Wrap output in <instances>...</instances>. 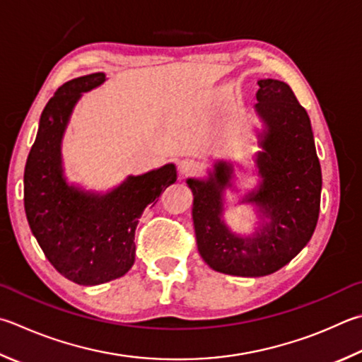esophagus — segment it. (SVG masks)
Listing matches in <instances>:
<instances>
[{
    "label": "esophagus",
    "instance_id": "1",
    "mask_svg": "<svg viewBox=\"0 0 362 362\" xmlns=\"http://www.w3.org/2000/svg\"><path fill=\"white\" fill-rule=\"evenodd\" d=\"M198 168H199L198 163H196L194 160H183V161H180V164H179L180 173L185 174V175L194 174L196 170H198Z\"/></svg>",
    "mask_w": 362,
    "mask_h": 362
}]
</instances>
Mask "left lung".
<instances>
[{
    "label": "left lung",
    "instance_id": "1",
    "mask_svg": "<svg viewBox=\"0 0 362 362\" xmlns=\"http://www.w3.org/2000/svg\"><path fill=\"white\" fill-rule=\"evenodd\" d=\"M256 109L267 123L258 153L262 183L248 202L258 204L269 220L256 238L234 235L221 221V189L229 168L215 164L207 182L188 179L192 188L196 242L202 259L215 271L261 277L288 264L310 240L320 215L321 168L310 118L290 85L259 81Z\"/></svg>",
    "mask_w": 362,
    "mask_h": 362
}]
</instances>
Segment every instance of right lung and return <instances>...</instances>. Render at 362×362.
<instances>
[{"instance_id": "1", "label": "right lung", "mask_w": 362, "mask_h": 362, "mask_svg": "<svg viewBox=\"0 0 362 362\" xmlns=\"http://www.w3.org/2000/svg\"><path fill=\"white\" fill-rule=\"evenodd\" d=\"M104 72L63 83L44 107L23 175L26 220L45 258L78 285H100L134 264V231L148 204L177 179L174 164L128 177L106 196L66 185L60 142L81 93L104 82Z\"/></svg>"}]
</instances>
